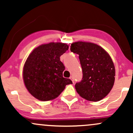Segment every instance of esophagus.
<instances>
[{"instance_id": "obj_1", "label": "esophagus", "mask_w": 133, "mask_h": 133, "mask_svg": "<svg viewBox=\"0 0 133 133\" xmlns=\"http://www.w3.org/2000/svg\"><path fill=\"white\" fill-rule=\"evenodd\" d=\"M70 79H71L73 83H74V77H73L72 76H71V77H70Z\"/></svg>"}]
</instances>
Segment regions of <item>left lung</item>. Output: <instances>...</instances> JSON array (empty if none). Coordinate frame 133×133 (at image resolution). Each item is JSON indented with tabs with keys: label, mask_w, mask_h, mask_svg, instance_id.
<instances>
[{
	"label": "left lung",
	"mask_w": 133,
	"mask_h": 133,
	"mask_svg": "<svg viewBox=\"0 0 133 133\" xmlns=\"http://www.w3.org/2000/svg\"><path fill=\"white\" fill-rule=\"evenodd\" d=\"M71 51L79 55L82 78L75 84L77 93L90 101H99L109 94L114 85L115 68L104 49L91 42H74Z\"/></svg>",
	"instance_id": "8db88e82"
}]
</instances>
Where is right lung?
<instances>
[{"instance_id": "obj_1", "label": "right lung", "mask_w": 133, "mask_h": 133, "mask_svg": "<svg viewBox=\"0 0 133 133\" xmlns=\"http://www.w3.org/2000/svg\"><path fill=\"white\" fill-rule=\"evenodd\" d=\"M68 45L51 42L36 47L27 57L23 69L25 87L37 99L47 101L58 97L71 79L63 77L65 67L60 61Z\"/></svg>"}]
</instances>
